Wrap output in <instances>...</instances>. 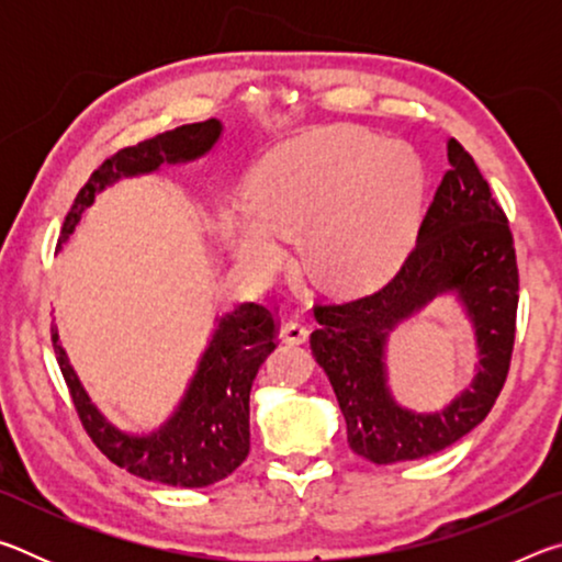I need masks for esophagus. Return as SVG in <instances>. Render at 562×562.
Returning <instances> with one entry per match:
<instances>
[{
	"label": "esophagus",
	"instance_id": "esophagus-1",
	"mask_svg": "<svg viewBox=\"0 0 562 562\" xmlns=\"http://www.w3.org/2000/svg\"><path fill=\"white\" fill-rule=\"evenodd\" d=\"M280 337H282L284 341H290V345H302V341H307L310 329H307V325H304L302 319L292 317V319H288V322H284V325H282Z\"/></svg>",
	"mask_w": 562,
	"mask_h": 562
}]
</instances>
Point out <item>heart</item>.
I'll return each instance as SVG.
<instances>
[{"mask_svg":"<svg viewBox=\"0 0 562 562\" xmlns=\"http://www.w3.org/2000/svg\"><path fill=\"white\" fill-rule=\"evenodd\" d=\"M424 170L402 146L359 131H322L265 156L247 178L245 207H225L221 227L240 258L278 268V235H302V258L335 292L376 288L414 243Z\"/></svg>","mask_w":562,"mask_h":562,"instance_id":"obj_1","label":"heart"}]
</instances>
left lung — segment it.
Returning a JSON list of instances; mask_svg holds the SVG:
<instances>
[{
  "label": "left lung",
  "instance_id": "8db88e82",
  "mask_svg": "<svg viewBox=\"0 0 562 562\" xmlns=\"http://www.w3.org/2000/svg\"><path fill=\"white\" fill-rule=\"evenodd\" d=\"M449 164L394 278L364 297L315 304L319 327L310 345L345 414L349 449L379 465L424 459L459 441L488 416L510 369L518 262L508 217L456 138ZM446 289L459 291L474 317L482 369L474 389L443 413L412 415L385 392L383 341L398 321Z\"/></svg>",
  "mask_w": 562,
  "mask_h": 562
}]
</instances>
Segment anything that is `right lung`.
<instances>
[{"mask_svg":"<svg viewBox=\"0 0 562 562\" xmlns=\"http://www.w3.org/2000/svg\"><path fill=\"white\" fill-rule=\"evenodd\" d=\"M217 136L221 123L207 119L116 150L79 190L71 211L66 213L59 243L74 233L81 213L93 203L99 190L113 180L148 173L160 164L193 160L211 150ZM278 335L280 319L268 304L247 302L225 315L190 382L183 404L154 436H128L113 429L89 402L54 329L52 341L76 416L103 456L140 479L168 486L203 488L227 479L250 453V389L262 361L278 347Z\"/></svg>","mask_w":562,"mask_h":562,"instance_id":"obj_1","label":"right lung"}]
</instances>
